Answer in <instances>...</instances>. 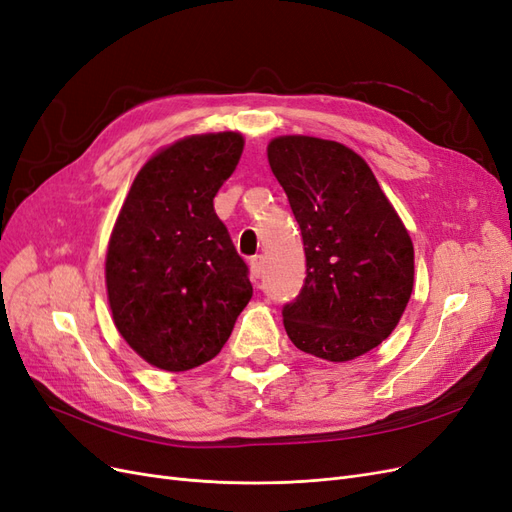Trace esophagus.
Wrapping results in <instances>:
<instances>
[{
  "label": "esophagus",
  "mask_w": 512,
  "mask_h": 512,
  "mask_svg": "<svg viewBox=\"0 0 512 512\" xmlns=\"http://www.w3.org/2000/svg\"><path fill=\"white\" fill-rule=\"evenodd\" d=\"M250 269H252V275L256 277V280H258V277L262 275V269H265V256H252L250 258Z\"/></svg>",
  "instance_id": "esophagus-1"
}]
</instances>
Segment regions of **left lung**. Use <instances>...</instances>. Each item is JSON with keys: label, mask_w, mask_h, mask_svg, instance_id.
<instances>
[{"label": "left lung", "mask_w": 512, "mask_h": 512, "mask_svg": "<svg viewBox=\"0 0 512 512\" xmlns=\"http://www.w3.org/2000/svg\"><path fill=\"white\" fill-rule=\"evenodd\" d=\"M275 179L299 224L307 275L284 307L299 350L346 363L380 346L399 324L414 288V245L367 162L316 136H275Z\"/></svg>", "instance_id": "obj_1"}]
</instances>
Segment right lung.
<instances>
[{
    "label": "right lung",
    "mask_w": 512,
    "mask_h": 512,
    "mask_svg": "<svg viewBox=\"0 0 512 512\" xmlns=\"http://www.w3.org/2000/svg\"><path fill=\"white\" fill-rule=\"evenodd\" d=\"M239 132L183 136L138 170L106 247V297L126 344L149 365L188 371L218 356L252 299L213 198L235 173Z\"/></svg>",
    "instance_id": "right-lung-1"
}]
</instances>
